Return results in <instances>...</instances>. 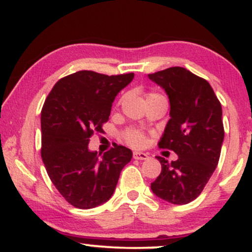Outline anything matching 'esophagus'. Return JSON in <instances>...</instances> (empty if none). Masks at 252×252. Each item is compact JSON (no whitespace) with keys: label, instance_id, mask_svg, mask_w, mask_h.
Wrapping results in <instances>:
<instances>
[{"label":"esophagus","instance_id":"1","mask_svg":"<svg viewBox=\"0 0 252 252\" xmlns=\"http://www.w3.org/2000/svg\"><path fill=\"white\" fill-rule=\"evenodd\" d=\"M134 156L135 160H147V158H149L148 154H146V153H142V152H134Z\"/></svg>","mask_w":252,"mask_h":252}]
</instances>
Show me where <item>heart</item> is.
<instances>
[{"mask_svg":"<svg viewBox=\"0 0 252 252\" xmlns=\"http://www.w3.org/2000/svg\"><path fill=\"white\" fill-rule=\"evenodd\" d=\"M150 96H156V94H150ZM123 140L131 147H141L144 143V135L141 130L131 128L123 132Z\"/></svg>","mask_w":252,"mask_h":252,"instance_id":"1","label":"heart"}]
</instances>
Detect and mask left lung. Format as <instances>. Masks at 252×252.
Returning <instances> with one entry per match:
<instances>
[{"label":"left lung","mask_w":252,"mask_h":252,"mask_svg":"<svg viewBox=\"0 0 252 252\" xmlns=\"http://www.w3.org/2000/svg\"><path fill=\"white\" fill-rule=\"evenodd\" d=\"M168 96L170 111L158 147L179 156L168 162L161 156L160 175L153 193L164 201L185 205L198 198L215 172L224 141L221 104L209 82L184 67L148 74Z\"/></svg>","instance_id":"obj_1"}]
</instances>
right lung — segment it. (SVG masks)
<instances>
[{"instance_id":"right-lung-1","label":"right lung","mask_w":252,"mask_h":252,"mask_svg":"<svg viewBox=\"0 0 252 252\" xmlns=\"http://www.w3.org/2000/svg\"><path fill=\"white\" fill-rule=\"evenodd\" d=\"M134 73L106 76L79 71L53 86L41 110V158L51 181L65 200L94 209L114 194L121 170L132 158L123 146L100 156L89 149L90 137L102 132L115 97Z\"/></svg>"}]
</instances>
